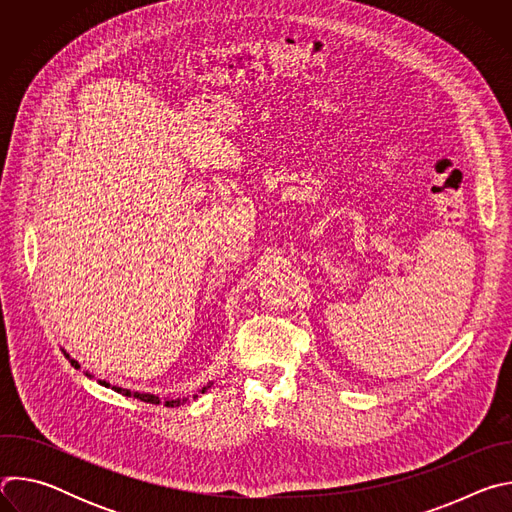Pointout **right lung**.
<instances>
[{
	"mask_svg": "<svg viewBox=\"0 0 512 512\" xmlns=\"http://www.w3.org/2000/svg\"><path fill=\"white\" fill-rule=\"evenodd\" d=\"M62 352H64V356L70 360L72 367H77V369L81 367V364H79L75 358H72V356H70L66 350H62ZM85 375H87L89 379H93V377H95V375H93V373H89V371H85ZM99 383H101V385H105V387H111L113 391H117V393H121V395H125V397H135V399H139V401H145V403H154V405H160V403H162V399H160L158 395H154V393H143V391H131V389H123V387H119V385H111V383H107V381H99ZM210 387H212V381H210V383H206V385H204V387H202L198 393H194V395H192V399H196L200 393H206ZM186 401H188V397H178V399L174 397V399H164V405H166V407H180V405H184Z\"/></svg>",
	"mask_w": 512,
	"mask_h": 512,
	"instance_id": "right-lung-1",
	"label": "right lung"
}]
</instances>
